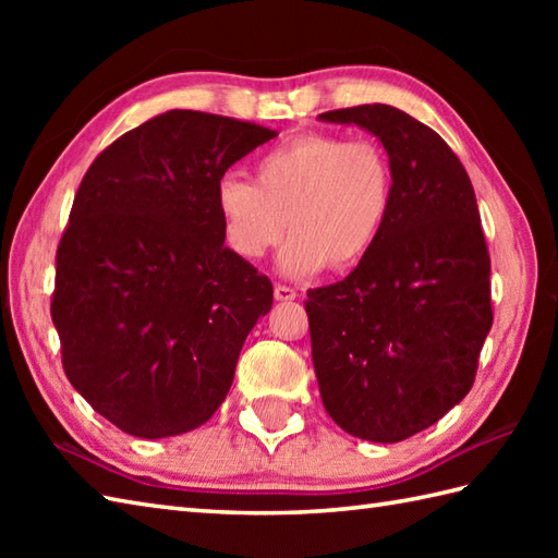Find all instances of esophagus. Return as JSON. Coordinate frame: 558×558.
Instances as JSON below:
<instances>
[{
	"label": "esophagus",
	"instance_id": "esophagus-1",
	"mask_svg": "<svg viewBox=\"0 0 558 558\" xmlns=\"http://www.w3.org/2000/svg\"><path fill=\"white\" fill-rule=\"evenodd\" d=\"M272 294H276L278 302H292V300H298V292H294V290L288 288V286H276V290H272Z\"/></svg>",
	"mask_w": 558,
	"mask_h": 558
}]
</instances>
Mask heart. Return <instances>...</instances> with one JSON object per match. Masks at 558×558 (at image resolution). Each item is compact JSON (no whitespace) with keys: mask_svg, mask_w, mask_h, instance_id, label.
Instances as JSON below:
<instances>
[{"mask_svg":"<svg viewBox=\"0 0 558 558\" xmlns=\"http://www.w3.org/2000/svg\"><path fill=\"white\" fill-rule=\"evenodd\" d=\"M393 206V168L381 146L306 134L266 150L254 182L222 177L216 210L225 242L260 258L292 232L278 256L282 276L310 278L326 266L350 270L374 252Z\"/></svg>","mask_w":558,"mask_h":558,"instance_id":"1","label":"heart"}]
</instances>
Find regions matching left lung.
Returning a JSON list of instances; mask_svg holds the SVG:
<instances>
[{
    "mask_svg": "<svg viewBox=\"0 0 558 558\" xmlns=\"http://www.w3.org/2000/svg\"><path fill=\"white\" fill-rule=\"evenodd\" d=\"M378 138L393 206L374 252L336 286L310 290L314 372L340 429L396 444L470 393L494 322L475 189L434 129L390 105L318 114Z\"/></svg>",
    "mask_w": 558,
    "mask_h": 558,
    "instance_id": "1",
    "label": "left lung"
}]
</instances>
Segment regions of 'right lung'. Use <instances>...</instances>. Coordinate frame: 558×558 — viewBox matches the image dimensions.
I'll list each match as a JSON object with an SVG mask.
<instances>
[{"instance_id": "add662e5", "label": "right lung", "mask_w": 558, "mask_h": 558, "mask_svg": "<svg viewBox=\"0 0 558 558\" xmlns=\"http://www.w3.org/2000/svg\"><path fill=\"white\" fill-rule=\"evenodd\" d=\"M278 132L168 110L90 165L57 248L52 322L66 378L122 432L196 429L228 396L266 276L225 246L216 186Z\"/></svg>"}]
</instances>
